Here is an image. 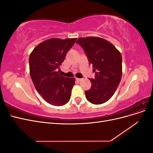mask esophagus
Listing matches in <instances>:
<instances>
[{
	"mask_svg": "<svg viewBox=\"0 0 153 153\" xmlns=\"http://www.w3.org/2000/svg\"><path fill=\"white\" fill-rule=\"evenodd\" d=\"M76 80L78 82H80L82 79V78H76Z\"/></svg>",
	"mask_w": 153,
	"mask_h": 153,
	"instance_id": "1",
	"label": "esophagus"
}]
</instances>
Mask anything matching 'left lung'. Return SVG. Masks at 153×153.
<instances>
[{
	"label": "left lung",
	"mask_w": 153,
	"mask_h": 153,
	"mask_svg": "<svg viewBox=\"0 0 153 153\" xmlns=\"http://www.w3.org/2000/svg\"><path fill=\"white\" fill-rule=\"evenodd\" d=\"M76 43L84 49L95 72L94 79H90L91 89L85 91L86 98L94 105L104 103L113 96L121 82V54L109 41L99 37L80 38Z\"/></svg>",
	"instance_id": "obj_1"
}]
</instances>
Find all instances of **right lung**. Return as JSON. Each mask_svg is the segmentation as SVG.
<instances>
[{
	"label": "right lung",
	"instance_id": "right-lung-1",
	"mask_svg": "<svg viewBox=\"0 0 153 153\" xmlns=\"http://www.w3.org/2000/svg\"><path fill=\"white\" fill-rule=\"evenodd\" d=\"M76 39L51 38L37 45L30 54L32 82L38 93L50 105L62 106L70 100L75 78L64 77L59 73L60 66Z\"/></svg>",
	"mask_w": 153,
	"mask_h": 153
}]
</instances>
